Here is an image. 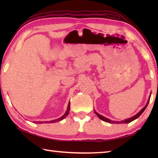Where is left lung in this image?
Instances as JSON below:
<instances>
[{
	"instance_id": "1",
	"label": "left lung",
	"mask_w": 158,
	"mask_h": 158,
	"mask_svg": "<svg viewBox=\"0 0 158 158\" xmlns=\"http://www.w3.org/2000/svg\"><path fill=\"white\" fill-rule=\"evenodd\" d=\"M151 95H150V96H149L148 102H147L146 106H144V107H143V109H141V110H140V111H139L137 114L135 115V116H133L132 117H130V118H129L123 120V121H112V120H111V119H109V118H106V117H105V116H102V115H100V114H98V112L96 111L95 110H94V112H95V114L96 115H97V116L99 117V118L101 119L102 121H105V122H106V123H116V124H120V123H129L132 122V121H135V119L138 118L139 117L141 114H142V113L144 111V110H145V109H146L147 106H148V105L149 101H150V98H151Z\"/></svg>"
}]
</instances>
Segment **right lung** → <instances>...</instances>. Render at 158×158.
<instances>
[{"mask_svg":"<svg viewBox=\"0 0 158 158\" xmlns=\"http://www.w3.org/2000/svg\"><path fill=\"white\" fill-rule=\"evenodd\" d=\"M69 109H70V102H69L68 105V109H67L65 113L62 116L60 117L59 118L52 120V121H34V123H56L58 121H62L63 119L65 118L67 116H68L69 112Z\"/></svg>","mask_w":158,"mask_h":158,"instance_id":"add662e5","label":"right lung"}]
</instances>
